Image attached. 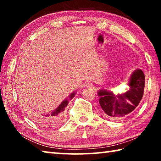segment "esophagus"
I'll list each match as a JSON object with an SVG mask.
<instances>
[{"label":"esophagus","mask_w":161,"mask_h":161,"mask_svg":"<svg viewBox=\"0 0 161 161\" xmlns=\"http://www.w3.org/2000/svg\"><path fill=\"white\" fill-rule=\"evenodd\" d=\"M85 86H86V87L91 88V87L92 86V83L91 82V81H86V82L85 83Z\"/></svg>","instance_id":"1"}]
</instances>
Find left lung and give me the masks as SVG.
<instances>
[{"mask_svg":"<svg viewBox=\"0 0 161 161\" xmlns=\"http://www.w3.org/2000/svg\"><path fill=\"white\" fill-rule=\"evenodd\" d=\"M145 85V75L140 69H136L129 77V88L122 94L100 89L98 92L99 103L103 115L108 119H123L135 109L142 99Z\"/></svg>","mask_w":161,"mask_h":161,"instance_id":"obj_1","label":"left lung"}]
</instances>
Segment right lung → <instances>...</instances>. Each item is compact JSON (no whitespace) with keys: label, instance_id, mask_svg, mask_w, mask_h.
I'll list each match as a JSON object with an SVG mask.
<instances>
[{"label":"right lung","instance_id":"1","mask_svg":"<svg viewBox=\"0 0 161 161\" xmlns=\"http://www.w3.org/2000/svg\"><path fill=\"white\" fill-rule=\"evenodd\" d=\"M75 94L76 92H72V94H70L69 99H65L59 104V107L56 109H54L51 114H44V115L36 117L38 122L41 124L48 126H57V125L62 123L64 118V108L69 103V100L72 99L75 96Z\"/></svg>","mask_w":161,"mask_h":161}]
</instances>
